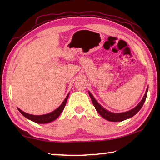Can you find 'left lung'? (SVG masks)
<instances>
[{
    "mask_svg": "<svg viewBox=\"0 0 160 160\" xmlns=\"http://www.w3.org/2000/svg\"><path fill=\"white\" fill-rule=\"evenodd\" d=\"M147 92H148V87L147 89H146L145 95H143L141 101L134 108L131 109V110L128 111H126V112H122V113H113L106 110V109L104 108L101 105L98 103V102L95 100V98H94V96L92 95L90 92H89V97L91 98L92 101V103L94 105V106H95L96 111L99 113V114L101 116L102 118H104L105 119L108 120V121L118 122L124 121V120H126L128 119H130V118L132 117L133 116L136 114V113L141 110V108H142V106H143L144 102H145V100L146 99Z\"/></svg>",
    "mask_w": 160,
    "mask_h": 160,
    "instance_id": "8db88e82",
    "label": "left lung"
}]
</instances>
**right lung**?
I'll use <instances>...</instances> for the list:
<instances>
[{"instance_id": "1", "label": "right lung", "mask_w": 160, "mask_h": 160, "mask_svg": "<svg viewBox=\"0 0 160 160\" xmlns=\"http://www.w3.org/2000/svg\"><path fill=\"white\" fill-rule=\"evenodd\" d=\"M68 96H69V93L68 94L66 98H65L64 101L62 102V104H61L58 108H56L55 110L52 111V112L47 113V114L32 115V114H30V113L24 112V111H22L21 109H19V108H17V109H18L19 112H20L24 117H26L28 119L31 120L32 122H36V123H38V124L49 123V122H51L52 121H54V120H55L56 119H58L59 116L60 115V113L62 112L63 109H64L65 106V104H66L68 98Z\"/></svg>"}]
</instances>
